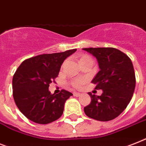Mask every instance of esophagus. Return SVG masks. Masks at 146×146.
Returning <instances> with one entry per match:
<instances>
[{"instance_id": "esophagus-1", "label": "esophagus", "mask_w": 146, "mask_h": 146, "mask_svg": "<svg viewBox=\"0 0 146 146\" xmlns=\"http://www.w3.org/2000/svg\"><path fill=\"white\" fill-rule=\"evenodd\" d=\"M73 95L74 96H76V97H79V96L81 95V94L80 93H79V92H73Z\"/></svg>"}]
</instances>
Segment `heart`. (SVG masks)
<instances>
[{
    "label": "heart",
    "instance_id": "1",
    "mask_svg": "<svg viewBox=\"0 0 146 146\" xmlns=\"http://www.w3.org/2000/svg\"><path fill=\"white\" fill-rule=\"evenodd\" d=\"M85 60H92V58H91L88 55H83V56H82V58H80V61H85ZM85 82V79H76L72 80V82H71V85H73L74 88H81L82 85H83Z\"/></svg>",
    "mask_w": 146,
    "mask_h": 146
}]
</instances>
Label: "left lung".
Wrapping results in <instances>:
<instances>
[{"mask_svg": "<svg viewBox=\"0 0 146 146\" xmlns=\"http://www.w3.org/2000/svg\"><path fill=\"white\" fill-rule=\"evenodd\" d=\"M83 49L98 59L100 70L92 82L96 85L95 89L103 90L100 96L88 93L92 101L84 112L95 120H112L126 109L134 92L136 77L132 61L126 54L112 47Z\"/></svg>", "mask_w": 146, "mask_h": 146, "instance_id": "1", "label": "left lung"}]
</instances>
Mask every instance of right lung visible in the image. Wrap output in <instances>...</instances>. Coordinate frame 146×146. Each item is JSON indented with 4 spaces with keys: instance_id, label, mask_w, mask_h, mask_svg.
Masks as SVG:
<instances>
[{
    "instance_id": "add662e5",
    "label": "right lung",
    "mask_w": 146,
    "mask_h": 146,
    "mask_svg": "<svg viewBox=\"0 0 146 146\" xmlns=\"http://www.w3.org/2000/svg\"><path fill=\"white\" fill-rule=\"evenodd\" d=\"M76 51L39 54L18 67L13 78V95L20 112L29 120L46 124L62 115L65 101L73 94L64 89L51 94L48 87L55 82L64 61Z\"/></svg>"
}]
</instances>
